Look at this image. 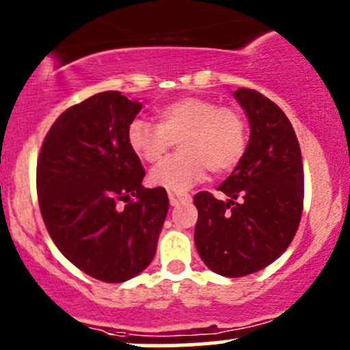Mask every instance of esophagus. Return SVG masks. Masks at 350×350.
Instances as JSON below:
<instances>
[{"label": "esophagus", "mask_w": 350, "mask_h": 350, "mask_svg": "<svg viewBox=\"0 0 350 350\" xmlns=\"http://www.w3.org/2000/svg\"><path fill=\"white\" fill-rule=\"evenodd\" d=\"M167 196H169V202H171V206H178V204H181V202L191 201L189 194H178V193H172V191H169Z\"/></svg>", "instance_id": "esophagus-1"}]
</instances>
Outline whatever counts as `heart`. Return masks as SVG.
Instances as JSON below:
<instances>
[{"label": "heart", "instance_id": "b5f03b06", "mask_svg": "<svg viewBox=\"0 0 350 350\" xmlns=\"http://www.w3.org/2000/svg\"><path fill=\"white\" fill-rule=\"evenodd\" d=\"M156 122L134 119L128 126L129 149L144 163H156L181 139V154L169 156L149 172L152 186L183 193L202 181L207 167L228 172L247 146V124L239 111L206 98H181L156 111Z\"/></svg>", "mask_w": 350, "mask_h": 350}]
</instances>
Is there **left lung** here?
Returning a JSON list of instances; mask_svg holds the SVG:
<instances>
[{
	"label": "left lung",
	"mask_w": 350,
	"mask_h": 350,
	"mask_svg": "<svg viewBox=\"0 0 350 350\" xmlns=\"http://www.w3.org/2000/svg\"><path fill=\"white\" fill-rule=\"evenodd\" d=\"M251 126L243 159L217 187L228 201L198 193L194 243L202 262L224 278L267 267L289 247L304 201V169L294 128L254 90L234 91Z\"/></svg>",
	"instance_id": "left-lung-1"
}]
</instances>
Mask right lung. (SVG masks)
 <instances>
[{
	"mask_svg": "<svg viewBox=\"0 0 350 350\" xmlns=\"http://www.w3.org/2000/svg\"><path fill=\"white\" fill-rule=\"evenodd\" d=\"M141 107L119 91L91 96L56 119L38 157L53 243L103 282L129 281L151 264L169 209L164 187H143V164L126 139Z\"/></svg>",
	"mask_w": 350,
	"mask_h": 350,
	"instance_id": "add662e5",
	"label": "right lung"
}]
</instances>
